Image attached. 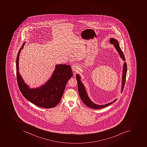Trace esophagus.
Masks as SVG:
<instances>
[{
  "label": "esophagus",
  "instance_id": "esophagus-1",
  "mask_svg": "<svg viewBox=\"0 0 147 147\" xmlns=\"http://www.w3.org/2000/svg\"><path fill=\"white\" fill-rule=\"evenodd\" d=\"M78 68V65L77 64L74 63L72 66V69L74 71H76Z\"/></svg>",
  "mask_w": 147,
  "mask_h": 147
}]
</instances>
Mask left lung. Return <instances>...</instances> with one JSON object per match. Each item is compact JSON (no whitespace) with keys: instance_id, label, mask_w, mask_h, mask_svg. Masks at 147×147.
<instances>
[{"instance_id":"8db88e82","label":"left lung","mask_w":147,"mask_h":147,"mask_svg":"<svg viewBox=\"0 0 147 147\" xmlns=\"http://www.w3.org/2000/svg\"><path fill=\"white\" fill-rule=\"evenodd\" d=\"M110 43L113 44V46H115L116 50H117V52L119 54L120 58L122 59L124 61H125V56L124 54L123 53L120 47H119V42L117 39H115L114 38H111L110 39ZM127 64L126 62L124 63L123 66L122 70V86L121 90V93L122 92L123 90L124 89V85H125V79H126V73H127ZM76 80H77L78 87V91H79V95L80 97L81 98V100L83 101L84 103L86 104L87 106H88L89 108L91 109H102V108H105L106 107L109 105L110 104H112L113 102H115L116 100H115V101L107 103V104H104V105H98V104H95L94 102L91 101L89 96H88L86 88L84 85L83 84L81 81V77L79 74H77L76 75Z\"/></svg>"}]
</instances>
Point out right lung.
I'll return each mask as SVG.
<instances>
[{"label": "right lung", "instance_id": "obj_1", "mask_svg": "<svg viewBox=\"0 0 147 147\" xmlns=\"http://www.w3.org/2000/svg\"><path fill=\"white\" fill-rule=\"evenodd\" d=\"M25 44L20 49L16 57V78L19 88L24 97L35 105L46 109L54 108L60 102L66 84L73 76L71 67L69 65L57 64L51 76L45 84L37 88H30L19 70V56Z\"/></svg>", "mask_w": 147, "mask_h": 147}]
</instances>
